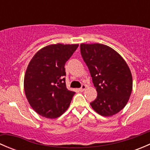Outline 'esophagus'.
Instances as JSON below:
<instances>
[{"label":"esophagus","mask_w":150,"mask_h":150,"mask_svg":"<svg viewBox=\"0 0 150 150\" xmlns=\"http://www.w3.org/2000/svg\"><path fill=\"white\" fill-rule=\"evenodd\" d=\"M86 87H87V86H86V85H84V84L82 85V86H81V87L79 88L80 91H83L86 88Z\"/></svg>","instance_id":"1"}]
</instances>
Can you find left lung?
<instances>
[{"instance_id":"1","label":"left lung","mask_w":150,"mask_h":150,"mask_svg":"<svg viewBox=\"0 0 150 150\" xmlns=\"http://www.w3.org/2000/svg\"><path fill=\"white\" fill-rule=\"evenodd\" d=\"M81 54L97 91L96 99L90 103L92 108L105 117L119 112L132 91V75L125 60L112 48L100 43H82Z\"/></svg>"}]
</instances>
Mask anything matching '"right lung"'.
<instances>
[{
	"label": "right lung",
	"instance_id": "1",
	"mask_svg": "<svg viewBox=\"0 0 150 150\" xmlns=\"http://www.w3.org/2000/svg\"><path fill=\"white\" fill-rule=\"evenodd\" d=\"M78 45L53 44L38 51L27 68L24 80L32 108L47 118H57L67 110L75 92L67 88L65 63Z\"/></svg>",
	"mask_w": 150,
	"mask_h": 150
}]
</instances>
